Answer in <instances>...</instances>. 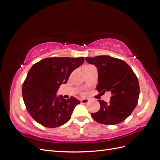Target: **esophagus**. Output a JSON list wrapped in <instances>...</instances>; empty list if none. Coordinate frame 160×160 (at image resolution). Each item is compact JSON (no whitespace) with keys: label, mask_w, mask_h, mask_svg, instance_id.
Masks as SVG:
<instances>
[{"label":"esophagus","mask_w":160,"mask_h":160,"mask_svg":"<svg viewBox=\"0 0 160 160\" xmlns=\"http://www.w3.org/2000/svg\"><path fill=\"white\" fill-rule=\"evenodd\" d=\"M80 101H81V103L82 104H87V103H89V100L88 99H82L80 100Z\"/></svg>","instance_id":"34e87169"}]
</instances>
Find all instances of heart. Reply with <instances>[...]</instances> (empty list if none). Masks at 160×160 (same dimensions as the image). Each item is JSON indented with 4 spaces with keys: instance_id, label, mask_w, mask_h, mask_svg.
Returning a JSON list of instances; mask_svg holds the SVG:
<instances>
[{
    "instance_id": "1",
    "label": "heart",
    "mask_w": 160,
    "mask_h": 160,
    "mask_svg": "<svg viewBox=\"0 0 160 160\" xmlns=\"http://www.w3.org/2000/svg\"><path fill=\"white\" fill-rule=\"evenodd\" d=\"M90 65H85V66H84L83 67V69H85V68H87V67H89Z\"/></svg>"
}]
</instances>
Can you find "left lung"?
<instances>
[{
  "mask_svg": "<svg viewBox=\"0 0 160 160\" xmlns=\"http://www.w3.org/2000/svg\"><path fill=\"white\" fill-rule=\"evenodd\" d=\"M98 71L96 89L101 93L111 91L109 103L98 100L99 111L91 113L96 122L105 125L122 122L136 107L139 95V85L132 69L124 61L108 55L85 57Z\"/></svg>",
  "mask_w": 160,
  "mask_h": 160,
  "instance_id": "8db88e82",
  "label": "left lung"
}]
</instances>
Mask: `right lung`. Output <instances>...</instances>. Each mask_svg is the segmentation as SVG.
Segmentation results:
<instances>
[{"mask_svg": "<svg viewBox=\"0 0 160 160\" xmlns=\"http://www.w3.org/2000/svg\"><path fill=\"white\" fill-rule=\"evenodd\" d=\"M84 60V57L45 58L32 66L22 85V94L28 112L37 122L54 128L70 119L80 101L74 97L64 99L56 93Z\"/></svg>", "mask_w": 160, "mask_h": 160, "instance_id": "add662e5", "label": "right lung"}]
</instances>
